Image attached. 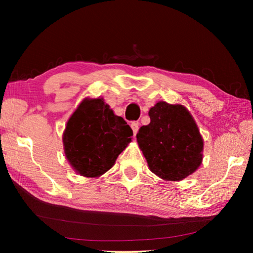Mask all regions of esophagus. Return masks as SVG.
Returning a JSON list of instances; mask_svg holds the SVG:
<instances>
[{"label":"esophagus","instance_id":"34e87169","mask_svg":"<svg viewBox=\"0 0 253 253\" xmlns=\"http://www.w3.org/2000/svg\"><path fill=\"white\" fill-rule=\"evenodd\" d=\"M130 127H131V130H132V134H134V136H136L137 131H138V128H139V124L137 122H134L130 124Z\"/></svg>","mask_w":253,"mask_h":253}]
</instances>
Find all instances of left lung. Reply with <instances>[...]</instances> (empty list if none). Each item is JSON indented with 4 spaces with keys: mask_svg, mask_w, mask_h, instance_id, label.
Returning <instances> with one entry per match:
<instances>
[{
    "mask_svg": "<svg viewBox=\"0 0 253 253\" xmlns=\"http://www.w3.org/2000/svg\"><path fill=\"white\" fill-rule=\"evenodd\" d=\"M148 116L151 123L136 137L149 169L172 182L193 174L202 164L204 142L190 111L183 105L158 101Z\"/></svg>",
    "mask_w": 253,
    "mask_h": 253,
    "instance_id": "1",
    "label": "left lung"
}]
</instances>
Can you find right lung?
Instances as JSON below:
<instances>
[{
	"label": "right lung",
	"instance_id": "add662e5",
	"mask_svg": "<svg viewBox=\"0 0 253 253\" xmlns=\"http://www.w3.org/2000/svg\"><path fill=\"white\" fill-rule=\"evenodd\" d=\"M131 136V128L114 114L104 98H84L68 119L63 149L77 173L99 177L113 168Z\"/></svg>",
	"mask_w": 253,
	"mask_h": 253
}]
</instances>
